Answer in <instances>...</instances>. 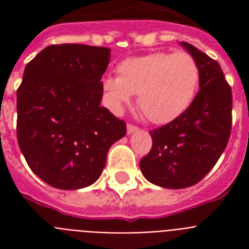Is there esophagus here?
I'll use <instances>...</instances> for the list:
<instances>
[{
    "mask_svg": "<svg viewBox=\"0 0 249 249\" xmlns=\"http://www.w3.org/2000/svg\"><path fill=\"white\" fill-rule=\"evenodd\" d=\"M137 130H138V126H136V125L128 124V126H126V132H128V134H132V133L137 132Z\"/></svg>",
    "mask_w": 249,
    "mask_h": 249,
    "instance_id": "34e87169",
    "label": "esophagus"
}]
</instances>
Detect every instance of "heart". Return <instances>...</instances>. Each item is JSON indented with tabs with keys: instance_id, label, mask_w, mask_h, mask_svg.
I'll list each match as a JSON object with an SVG mask.
<instances>
[{
	"instance_id": "b5f03b06",
	"label": "heart",
	"mask_w": 249,
	"mask_h": 249,
	"mask_svg": "<svg viewBox=\"0 0 249 249\" xmlns=\"http://www.w3.org/2000/svg\"><path fill=\"white\" fill-rule=\"evenodd\" d=\"M200 71L189 53H151L128 58L117 66V76H105L102 89L111 108H123L138 94L137 103L148 120L166 124L191 105Z\"/></svg>"
}]
</instances>
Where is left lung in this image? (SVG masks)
<instances>
[{"mask_svg": "<svg viewBox=\"0 0 249 249\" xmlns=\"http://www.w3.org/2000/svg\"><path fill=\"white\" fill-rule=\"evenodd\" d=\"M199 66V91L181 116L150 132L152 147L140 166L144 178L165 189L195 185L216 165L231 133V88L220 64L181 42Z\"/></svg>", "mask_w": 249, "mask_h": 249, "instance_id": "1", "label": "left lung"}]
</instances>
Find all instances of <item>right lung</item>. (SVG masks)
Listing matches in <instances>:
<instances>
[{
    "mask_svg": "<svg viewBox=\"0 0 249 249\" xmlns=\"http://www.w3.org/2000/svg\"><path fill=\"white\" fill-rule=\"evenodd\" d=\"M108 48L50 45L25 66L17 91V137L35 174L60 190L97 181L109 147L126 134L106 107L102 75Z\"/></svg>",
    "mask_w": 249,
    "mask_h": 249,
    "instance_id": "add662e5",
    "label": "right lung"
}]
</instances>
